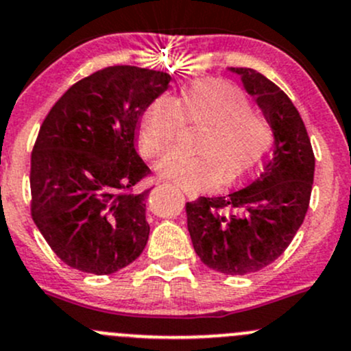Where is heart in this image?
<instances>
[{
    "instance_id": "obj_1",
    "label": "heart",
    "mask_w": 351,
    "mask_h": 351,
    "mask_svg": "<svg viewBox=\"0 0 351 351\" xmlns=\"http://www.w3.org/2000/svg\"><path fill=\"white\" fill-rule=\"evenodd\" d=\"M183 124L205 128L197 141L202 156L171 151L156 163L165 180L191 190L219 180L234 185L249 178L271 153V124L254 112L252 102L239 87L222 80H200L183 88L176 101L154 99L138 126V146L146 158L165 153L178 138Z\"/></svg>"
}]
</instances>
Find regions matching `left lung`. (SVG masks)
<instances>
[{
  "mask_svg": "<svg viewBox=\"0 0 351 351\" xmlns=\"http://www.w3.org/2000/svg\"><path fill=\"white\" fill-rule=\"evenodd\" d=\"M241 79L274 132V151L241 190L185 205L191 243L202 263L227 276L272 264L287 249L309 206L315 154L291 99L254 69H227Z\"/></svg>",
  "mask_w": 351,
  "mask_h": 351,
  "instance_id": "obj_1",
  "label": "left lung"
}]
</instances>
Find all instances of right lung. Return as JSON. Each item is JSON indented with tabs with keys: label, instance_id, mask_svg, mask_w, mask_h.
<instances>
[{
	"label": "right lung",
	"instance_id": "add662e5",
	"mask_svg": "<svg viewBox=\"0 0 351 351\" xmlns=\"http://www.w3.org/2000/svg\"><path fill=\"white\" fill-rule=\"evenodd\" d=\"M158 70L116 65L55 102L32 153V217L55 254L88 274H112L145 250L149 173L136 151L143 112L168 90Z\"/></svg>",
	"mask_w": 351,
	"mask_h": 351
}]
</instances>
